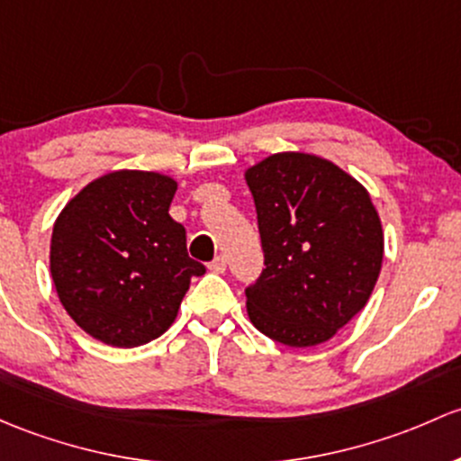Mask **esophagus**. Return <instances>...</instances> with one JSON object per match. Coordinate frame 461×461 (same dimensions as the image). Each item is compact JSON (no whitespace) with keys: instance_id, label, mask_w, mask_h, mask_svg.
I'll list each match as a JSON object with an SVG mask.
<instances>
[{"instance_id":"obj_1","label":"esophagus","mask_w":461,"mask_h":461,"mask_svg":"<svg viewBox=\"0 0 461 461\" xmlns=\"http://www.w3.org/2000/svg\"><path fill=\"white\" fill-rule=\"evenodd\" d=\"M207 269L214 271V274H225V269H227V260L222 258V256H216V258L212 260L210 265H207Z\"/></svg>"}]
</instances>
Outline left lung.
Instances as JSON below:
<instances>
[{
    "instance_id": "left-lung-1",
    "label": "left lung",
    "mask_w": 461,
    "mask_h": 461,
    "mask_svg": "<svg viewBox=\"0 0 461 461\" xmlns=\"http://www.w3.org/2000/svg\"><path fill=\"white\" fill-rule=\"evenodd\" d=\"M265 269L245 289L260 333L304 348L331 340L365 309L382 269L384 234L369 192L316 154L278 152L245 169Z\"/></svg>"
}]
</instances>
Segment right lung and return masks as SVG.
I'll list each match as a JSON object with an SVG mask.
<instances>
[{"mask_svg":"<svg viewBox=\"0 0 461 461\" xmlns=\"http://www.w3.org/2000/svg\"><path fill=\"white\" fill-rule=\"evenodd\" d=\"M176 181L116 169L88 183L57 216L50 274L81 329L105 345L132 348L172 327L192 276L185 227L169 216Z\"/></svg>","mask_w":461,"mask_h":461,"instance_id":"obj_1","label":"right lung"}]
</instances>
